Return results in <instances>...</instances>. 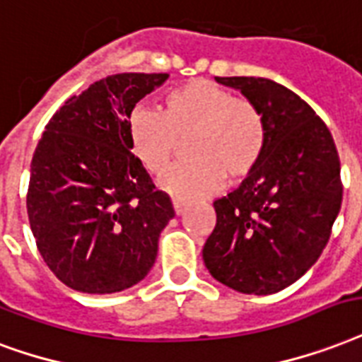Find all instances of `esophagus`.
<instances>
[{
	"label": "esophagus",
	"instance_id": "34e87169",
	"mask_svg": "<svg viewBox=\"0 0 362 362\" xmlns=\"http://www.w3.org/2000/svg\"><path fill=\"white\" fill-rule=\"evenodd\" d=\"M173 206H175L176 216H180V214H184V212H186V209H187L186 203H182V201H175V203H173Z\"/></svg>",
	"mask_w": 362,
	"mask_h": 362
}]
</instances>
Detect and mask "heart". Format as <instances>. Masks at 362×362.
<instances>
[{
	"instance_id": "1",
	"label": "heart",
	"mask_w": 362,
	"mask_h": 362,
	"mask_svg": "<svg viewBox=\"0 0 362 362\" xmlns=\"http://www.w3.org/2000/svg\"><path fill=\"white\" fill-rule=\"evenodd\" d=\"M129 146L151 175H161L192 140L187 156L193 163L176 167L159 180L163 192L193 201L218 193L230 178L241 184L260 165L267 146L262 110L248 98L206 79H193L169 90L161 115L136 110L129 119Z\"/></svg>"
}]
</instances>
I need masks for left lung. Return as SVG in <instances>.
Returning <instances> with one entry per match:
<instances>
[{
	"label": "left lung",
	"instance_id": "obj_1",
	"mask_svg": "<svg viewBox=\"0 0 362 362\" xmlns=\"http://www.w3.org/2000/svg\"><path fill=\"white\" fill-rule=\"evenodd\" d=\"M260 107L267 146L258 169L214 201L206 269L243 294H275L321 256L341 206L340 157L319 115L266 77H216Z\"/></svg>",
	"mask_w": 362,
	"mask_h": 362
}]
</instances>
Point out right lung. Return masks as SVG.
Returning a JSON list of instances; mask_svg holds the SVG:
<instances>
[{
    "instance_id": "obj_1",
    "label": "right lung",
    "mask_w": 362,
    "mask_h": 362,
    "mask_svg": "<svg viewBox=\"0 0 362 362\" xmlns=\"http://www.w3.org/2000/svg\"><path fill=\"white\" fill-rule=\"evenodd\" d=\"M169 74H115L64 102L30 165L28 218L40 255L66 286L112 294L144 279L175 209L129 146L136 102Z\"/></svg>"
}]
</instances>
